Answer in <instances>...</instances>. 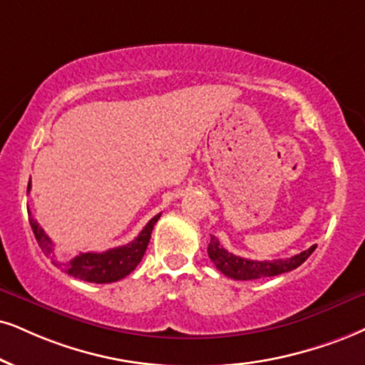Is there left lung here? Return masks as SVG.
<instances>
[{"label": "left lung", "mask_w": 365, "mask_h": 365, "mask_svg": "<svg viewBox=\"0 0 365 365\" xmlns=\"http://www.w3.org/2000/svg\"><path fill=\"white\" fill-rule=\"evenodd\" d=\"M317 245H312L308 250H303L298 255H292L287 259L277 260H250L233 255L232 252L225 250L220 245V240L215 235L210 238L208 255L211 262L217 265L220 272H223L227 277L235 279V281H252V279L272 277L279 274L289 272L292 269L299 267L301 264L313 254Z\"/></svg>", "instance_id": "obj_1"}]
</instances>
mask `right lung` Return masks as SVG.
I'll use <instances>...</instances> for the list:
<instances>
[{
  "instance_id": "obj_1",
  "label": "right lung",
  "mask_w": 365,
  "mask_h": 365,
  "mask_svg": "<svg viewBox=\"0 0 365 365\" xmlns=\"http://www.w3.org/2000/svg\"><path fill=\"white\" fill-rule=\"evenodd\" d=\"M30 191V182L26 187V192ZM160 218V213L155 215L148 222L143 230L133 238L127 245L115 247L106 252H84V254L76 255L73 260H57L56 252H53V244L43 228L37 223V220L31 218L29 213V222L34 235L37 238L38 247L47 257L52 259L53 265L61 267L62 271L69 274L76 279H83L88 282H96V284H106V282H115L128 276L130 272L140 264V260L145 254L148 242H150V233L157 220Z\"/></svg>"
}]
</instances>
